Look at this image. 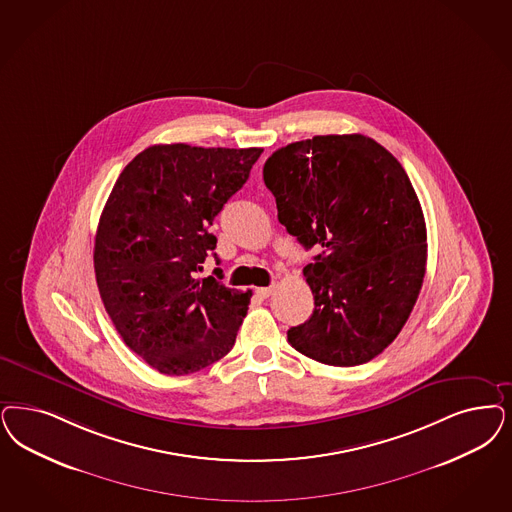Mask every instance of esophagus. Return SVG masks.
Wrapping results in <instances>:
<instances>
[{
    "mask_svg": "<svg viewBox=\"0 0 512 512\" xmlns=\"http://www.w3.org/2000/svg\"><path fill=\"white\" fill-rule=\"evenodd\" d=\"M255 293H257V297L266 299V297H270L274 293V287L272 285L270 287H259V289H255Z\"/></svg>",
    "mask_w": 512,
    "mask_h": 512,
    "instance_id": "34e87169",
    "label": "esophagus"
}]
</instances>
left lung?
Listing matches in <instances>:
<instances>
[{"label":"left lung","mask_w":512,"mask_h":512,"mask_svg":"<svg viewBox=\"0 0 512 512\" xmlns=\"http://www.w3.org/2000/svg\"><path fill=\"white\" fill-rule=\"evenodd\" d=\"M263 177L287 232L323 249L304 266L314 314L289 344L333 367L371 361L401 333L425 276V221L405 168L372 138L331 134L278 149Z\"/></svg>","instance_id":"1"}]
</instances>
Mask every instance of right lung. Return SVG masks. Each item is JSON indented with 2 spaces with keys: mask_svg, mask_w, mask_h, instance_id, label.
<instances>
[{
  "mask_svg": "<svg viewBox=\"0 0 512 512\" xmlns=\"http://www.w3.org/2000/svg\"><path fill=\"white\" fill-rule=\"evenodd\" d=\"M261 147L153 145L126 164L94 240V272L124 344L183 376L232 350L251 291L196 278L217 238L215 215L238 193Z\"/></svg>",
  "mask_w": 512,
  "mask_h": 512,
  "instance_id": "1",
  "label": "right lung"
}]
</instances>
